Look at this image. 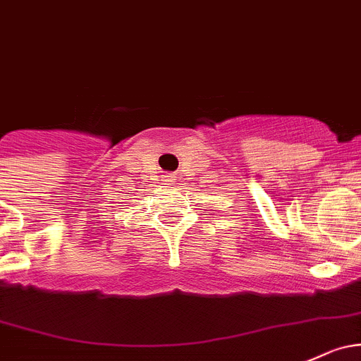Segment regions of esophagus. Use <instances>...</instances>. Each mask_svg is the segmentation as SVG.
<instances>
[{
  "instance_id": "esophagus-1",
  "label": "esophagus",
  "mask_w": 361,
  "mask_h": 361,
  "mask_svg": "<svg viewBox=\"0 0 361 361\" xmlns=\"http://www.w3.org/2000/svg\"><path fill=\"white\" fill-rule=\"evenodd\" d=\"M174 180V176H173V174H169V176H168V181H173Z\"/></svg>"
}]
</instances>
